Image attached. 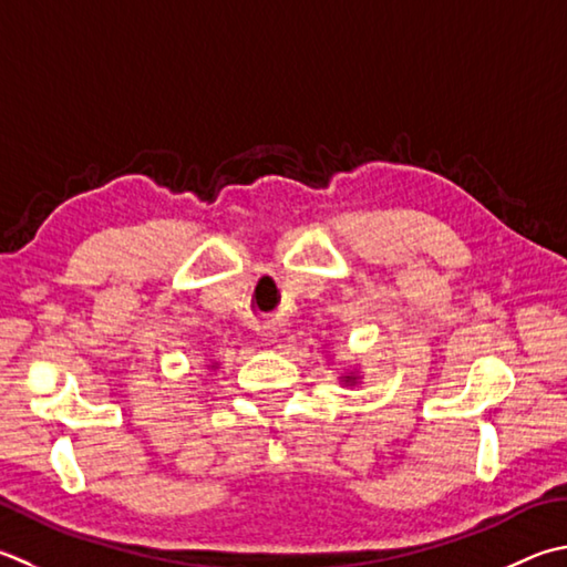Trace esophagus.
<instances>
[{"label":"esophagus","mask_w":567,"mask_h":567,"mask_svg":"<svg viewBox=\"0 0 567 567\" xmlns=\"http://www.w3.org/2000/svg\"><path fill=\"white\" fill-rule=\"evenodd\" d=\"M257 334H260L262 339L277 337V322H275V319H265V322L257 324Z\"/></svg>","instance_id":"34e87169"}]
</instances>
